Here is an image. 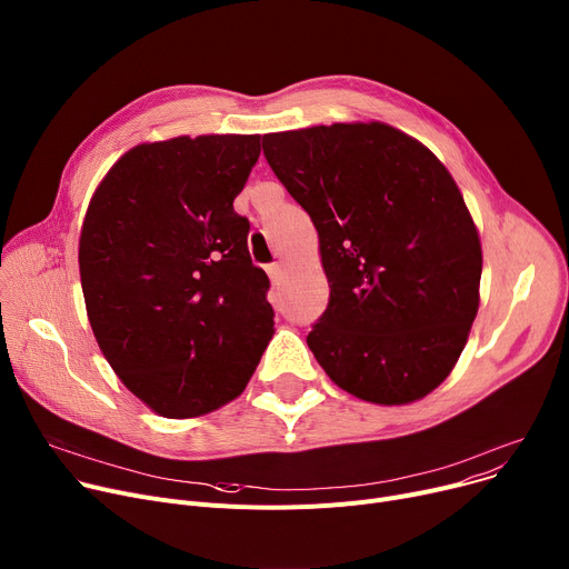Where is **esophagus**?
<instances>
[{"label": "esophagus", "instance_id": "34e87169", "mask_svg": "<svg viewBox=\"0 0 569 569\" xmlns=\"http://www.w3.org/2000/svg\"><path fill=\"white\" fill-rule=\"evenodd\" d=\"M266 273H269L273 284H280V280H282V266L280 263H269V269H266Z\"/></svg>", "mask_w": 569, "mask_h": 569}]
</instances>
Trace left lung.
<instances>
[{
	"label": "left lung",
	"mask_w": 569,
	"mask_h": 569,
	"mask_svg": "<svg viewBox=\"0 0 569 569\" xmlns=\"http://www.w3.org/2000/svg\"><path fill=\"white\" fill-rule=\"evenodd\" d=\"M261 147L319 233L330 298L308 347L323 372L375 405L429 395L463 351L482 276L443 162L379 121L271 132Z\"/></svg>",
	"instance_id": "left-lung-1"
}]
</instances>
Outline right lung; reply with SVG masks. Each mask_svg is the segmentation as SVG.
Instances as JSON below:
<instances>
[{
    "mask_svg": "<svg viewBox=\"0 0 569 569\" xmlns=\"http://www.w3.org/2000/svg\"><path fill=\"white\" fill-rule=\"evenodd\" d=\"M261 136L140 144L100 181L80 233L96 342L123 386L164 418L243 392L273 338L269 276L233 211Z\"/></svg>",
    "mask_w": 569,
    "mask_h": 569,
    "instance_id": "1",
    "label": "right lung"
}]
</instances>
